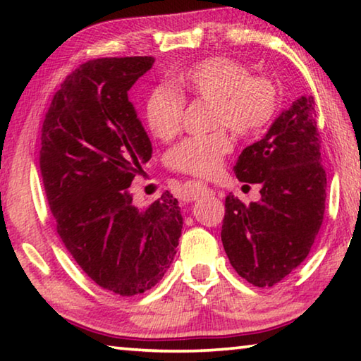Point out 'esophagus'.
Listing matches in <instances>:
<instances>
[{
    "mask_svg": "<svg viewBox=\"0 0 361 361\" xmlns=\"http://www.w3.org/2000/svg\"><path fill=\"white\" fill-rule=\"evenodd\" d=\"M213 191L210 188H207L205 185H195L191 186V189H189V200H197L199 197H202V195H212Z\"/></svg>",
    "mask_w": 361,
    "mask_h": 361,
    "instance_id": "obj_1",
    "label": "esophagus"
}]
</instances>
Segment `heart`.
Returning a JSON list of instances; mask_svg holds the SVG:
<instances>
[{"label": "heart", "instance_id": "b5f03b06", "mask_svg": "<svg viewBox=\"0 0 361 361\" xmlns=\"http://www.w3.org/2000/svg\"><path fill=\"white\" fill-rule=\"evenodd\" d=\"M169 87L152 89L145 102V119L159 140H172L181 129L185 97L213 100L212 124L223 127L210 135L183 140L170 151V167L197 178H210L232 149L229 129L253 137L271 124L279 108L277 87L264 76H250L242 63L229 57L200 60L170 78Z\"/></svg>", "mask_w": 361, "mask_h": 361}]
</instances>
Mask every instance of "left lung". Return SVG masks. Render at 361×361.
I'll return each instance as SVG.
<instances>
[{"mask_svg":"<svg viewBox=\"0 0 361 361\" xmlns=\"http://www.w3.org/2000/svg\"><path fill=\"white\" fill-rule=\"evenodd\" d=\"M314 105V97H299L234 166L240 181L259 183L261 200L226 197L221 240L235 272L259 288L307 258L323 221L326 173Z\"/></svg>","mask_w":361,"mask_h":361,"instance_id":"obj_1","label":"left lung"}]
</instances>
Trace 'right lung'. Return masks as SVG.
Wrapping results in <instances>:
<instances>
[{"instance_id":"1","label":"right lung","mask_w":361,"mask_h":361,"mask_svg":"<svg viewBox=\"0 0 361 361\" xmlns=\"http://www.w3.org/2000/svg\"><path fill=\"white\" fill-rule=\"evenodd\" d=\"M152 63L106 57L79 65L41 129L39 169L60 239L90 280L121 296L142 295L164 277L183 228L169 191L146 209L129 191L152 148L127 92Z\"/></svg>"}]
</instances>
